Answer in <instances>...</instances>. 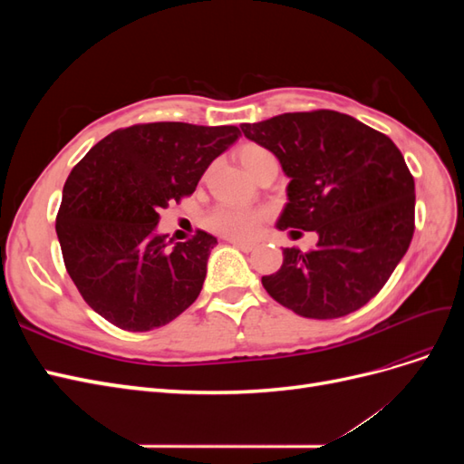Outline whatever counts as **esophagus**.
Wrapping results in <instances>:
<instances>
[{"label":"esophagus","mask_w":464,"mask_h":464,"mask_svg":"<svg viewBox=\"0 0 464 464\" xmlns=\"http://www.w3.org/2000/svg\"><path fill=\"white\" fill-rule=\"evenodd\" d=\"M232 246H236L237 249H242V251H254L256 249V244L254 242H244V240H228Z\"/></svg>","instance_id":"34e87169"}]
</instances>
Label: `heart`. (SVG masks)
Instances as JSON below:
<instances>
[{
    "label": "heart",
    "instance_id": "obj_1",
    "mask_svg": "<svg viewBox=\"0 0 464 464\" xmlns=\"http://www.w3.org/2000/svg\"><path fill=\"white\" fill-rule=\"evenodd\" d=\"M237 160L246 168L249 176H254L257 168L266 162L275 160L273 152L256 143H247L237 150ZM266 220L265 210L256 208H240V207H217L210 210L205 218L208 230H213L228 240H249L254 237L263 222Z\"/></svg>",
    "mask_w": 464,
    "mask_h": 464
}]
</instances>
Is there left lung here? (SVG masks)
<instances>
[{
    "instance_id": "8db88e82",
    "label": "left lung",
    "mask_w": 464,
    "mask_h": 464,
    "mask_svg": "<svg viewBox=\"0 0 464 464\" xmlns=\"http://www.w3.org/2000/svg\"><path fill=\"white\" fill-rule=\"evenodd\" d=\"M290 178L276 228L317 232L310 251L283 249L261 283L294 314L334 319L383 288L414 234V178L391 139L334 110L292 111L242 123Z\"/></svg>"
}]
</instances>
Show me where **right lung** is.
Wrapping results in <instances>:
<instances>
[{
    "label": "right lung",
    "mask_w": 464,
    "mask_h": 464,
    "mask_svg": "<svg viewBox=\"0 0 464 464\" xmlns=\"http://www.w3.org/2000/svg\"><path fill=\"white\" fill-rule=\"evenodd\" d=\"M237 137L236 125L137 123L98 141L69 174L55 218L63 263L111 325L159 329L198 300L217 237L198 230L170 247L157 234L159 210L191 195Z\"/></svg>",
    "instance_id": "1"
}]
</instances>
